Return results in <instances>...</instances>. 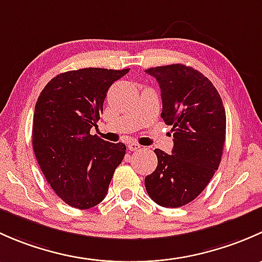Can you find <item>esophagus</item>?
I'll return each mask as SVG.
<instances>
[{"label": "esophagus", "instance_id": "esophagus-1", "mask_svg": "<svg viewBox=\"0 0 262 262\" xmlns=\"http://www.w3.org/2000/svg\"><path fill=\"white\" fill-rule=\"evenodd\" d=\"M128 150L139 151V150H141V146H140L139 144H136V142H131V144H128Z\"/></svg>", "mask_w": 262, "mask_h": 262}]
</instances>
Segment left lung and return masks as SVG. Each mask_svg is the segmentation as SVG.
I'll list each match as a JSON object with an SVG mask.
<instances>
[{
    "label": "left lung",
    "mask_w": 262,
    "mask_h": 262,
    "mask_svg": "<svg viewBox=\"0 0 262 262\" xmlns=\"http://www.w3.org/2000/svg\"><path fill=\"white\" fill-rule=\"evenodd\" d=\"M158 80L163 117L171 126V154L155 149L158 166L145 178L156 204L178 208L195 199L221 163L226 140V111L220 93L202 73L183 64L145 71Z\"/></svg>",
    "instance_id": "8db88e82"
}]
</instances>
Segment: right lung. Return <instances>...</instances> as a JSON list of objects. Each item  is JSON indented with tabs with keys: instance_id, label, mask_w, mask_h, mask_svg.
<instances>
[{
	"instance_id": "obj_1",
	"label": "right lung",
	"mask_w": 262,
	"mask_h": 262,
	"mask_svg": "<svg viewBox=\"0 0 262 262\" xmlns=\"http://www.w3.org/2000/svg\"><path fill=\"white\" fill-rule=\"evenodd\" d=\"M130 69L84 68L56 75L35 104L32 147L50 187L68 206L101 203L126 145L91 135L103 112L107 91Z\"/></svg>"
}]
</instances>
